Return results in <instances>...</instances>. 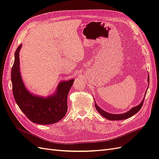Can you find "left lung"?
Instances as JSON below:
<instances>
[{
    "label": "left lung",
    "mask_w": 159,
    "mask_h": 159,
    "mask_svg": "<svg viewBox=\"0 0 159 159\" xmlns=\"http://www.w3.org/2000/svg\"><path fill=\"white\" fill-rule=\"evenodd\" d=\"M148 84L149 85V75H148ZM148 89V88H147ZM147 91L145 92V95L147 93ZM145 95L144 96V98L143 99V101L141 102V103L137 105L136 107H132L129 111H128L127 112L124 113L122 114H112V113H107L106 111H105L102 109H101L98 104L96 103L95 101V106L96 109H97L98 111L102 115L103 117H104L105 118H106L109 120H111V121H117V120H124L128 119L129 117H132L133 115H134V114H136L137 112H139V111L140 110L143 106V104L144 103V99H145Z\"/></svg>",
    "instance_id": "8db88e82"
}]
</instances>
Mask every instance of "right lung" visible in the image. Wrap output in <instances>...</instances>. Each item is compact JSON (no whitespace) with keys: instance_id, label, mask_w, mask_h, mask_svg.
<instances>
[{"instance_id":"add662e5","label":"right lung","mask_w":159,"mask_h":159,"mask_svg":"<svg viewBox=\"0 0 159 159\" xmlns=\"http://www.w3.org/2000/svg\"><path fill=\"white\" fill-rule=\"evenodd\" d=\"M20 44L14 54L11 70L12 92L19 108L31 121L40 125L57 123L64 118L68 111L67 99L74 80L60 81L56 91L48 97H42L28 91L24 84L20 71L19 52Z\"/></svg>"}]
</instances>
